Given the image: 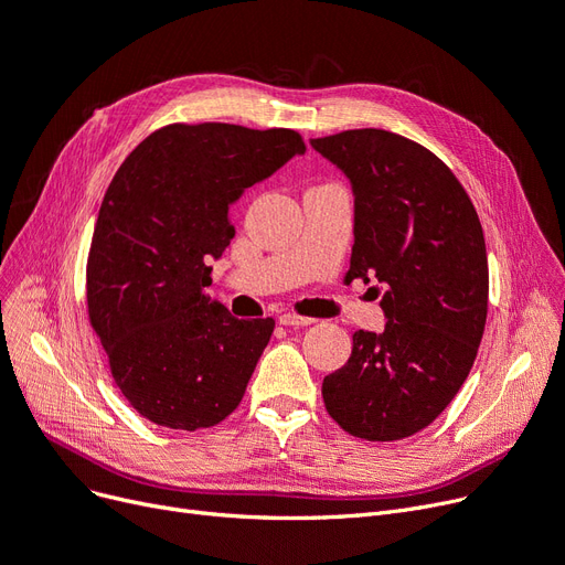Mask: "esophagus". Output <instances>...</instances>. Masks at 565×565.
Returning <instances> with one entry per match:
<instances>
[{
  "label": "esophagus",
  "instance_id": "esophagus-1",
  "mask_svg": "<svg viewBox=\"0 0 565 565\" xmlns=\"http://www.w3.org/2000/svg\"><path fill=\"white\" fill-rule=\"evenodd\" d=\"M279 323L281 326H294V328H302V326H309V323H315V319L311 317H300V315H281L279 317Z\"/></svg>",
  "mask_w": 565,
  "mask_h": 565
}]
</instances>
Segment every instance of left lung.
<instances>
[{
    "instance_id": "obj_1",
    "label": "left lung",
    "mask_w": 565,
    "mask_h": 565,
    "mask_svg": "<svg viewBox=\"0 0 565 565\" xmlns=\"http://www.w3.org/2000/svg\"><path fill=\"white\" fill-rule=\"evenodd\" d=\"M311 146L353 188L347 281L384 284L386 315L382 335L353 332L323 403L353 437L403 440L445 412L477 359L489 309L482 223L449 167L407 137L363 128Z\"/></svg>"
}]
</instances>
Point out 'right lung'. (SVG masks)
Returning <instances> with one entry per match:
<instances>
[{"mask_svg": "<svg viewBox=\"0 0 565 565\" xmlns=\"http://www.w3.org/2000/svg\"><path fill=\"white\" fill-rule=\"evenodd\" d=\"M298 153L296 130L172 122L118 167L90 242L88 317L143 419L198 430L242 403L275 319L239 321L209 298V260L235 237L230 204Z\"/></svg>", "mask_w": 565, "mask_h": 565, "instance_id": "add662e5", "label": "right lung"}]
</instances>
